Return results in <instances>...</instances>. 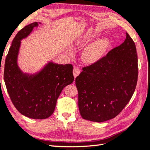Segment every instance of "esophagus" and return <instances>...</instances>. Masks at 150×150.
I'll return each instance as SVG.
<instances>
[{"mask_svg":"<svg viewBox=\"0 0 150 150\" xmlns=\"http://www.w3.org/2000/svg\"><path fill=\"white\" fill-rule=\"evenodd\" d=\"M80 73H81V69L80 68H79V67H75L73 70V73L75 78L77 77V76L80 74Z\"/></svg>","mask_w":150,"mask_h":150,"instance_id":"34e87169","label":"esophagus"}]
</instances>
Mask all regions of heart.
<instances>
[{
    "label": "heart",
    "instance_id": "heart-1",
    "mask_svg": "<svg viewBox=\"0 0 150 150\" xmlns=\"http://www.w3.org/2000/svg\"><path fill=\"white\" fill-rule=\"evenodd\" d=\"M110 45L108 38H103L96 41L85 49L82 54L83 60L87 64H93L104 57Z\"/></svg>",
    "mask_w": 150,
    "mask_h": 150
}]
</instances>
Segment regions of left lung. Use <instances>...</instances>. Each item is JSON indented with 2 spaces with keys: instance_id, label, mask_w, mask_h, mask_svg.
Masks as SVG:
<instances>
[{
  "instance_id": "left-lung-1",
  "label": "left lung",
  "mask_w": 150,
  "mask_h": 150,
  "mask_svg": "<svg viewBox=\"0 0 150 150\" xmlns=\"http://www.w3.org/2000/svg\"><path fill=\"white\" fill-rule=\"evenodd\" d=\"M137 79L136 46L126 33L124 43L83 67L75 79L81 116L96 122L115 118L130 101Z\"/></svg>"
}]
</instances>
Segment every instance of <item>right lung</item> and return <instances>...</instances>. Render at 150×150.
<instances>
[{
  "instance_id": "obj_1",
  "label": "right lung",
  "mask_w": 150,
  "mask_h": 150,
  "mask_svg": "<svg viewBox=\"0 0 150 150\" xmlns=\"http://www.w3.org/2000/svg\"><path fill=\"white\" fill-rule=\"evenodd\" d=\"M38 22L19 30L13 40L5 60L4 79L13 105L28 118H47L54 112L57 101L64 88L74 81L71 64L49 62L36 74L23 73L17 65L21 40L27 37Z\"/></svg>"
}]
</instances>
